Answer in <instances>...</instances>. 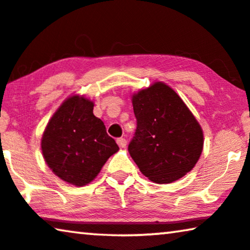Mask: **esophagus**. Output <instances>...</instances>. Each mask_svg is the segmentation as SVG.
<instances>
[{
	"instance_id": "34e87169",
	"label": "esophagus",
	"mask_w": 250,
	"mask_h": 250,
	"mask_svg": "<svg viewBox=\"0 0 250 250\" xmlns=\"http://www.w3.org/2000/svg\"><path fill=\"white\" fill-rule=\"evenodd\" d=\"M117 143H118V145H119V147H120V148H125V147L126 146V140L125 138H118Z\"/></svg>"
}]
</instances>
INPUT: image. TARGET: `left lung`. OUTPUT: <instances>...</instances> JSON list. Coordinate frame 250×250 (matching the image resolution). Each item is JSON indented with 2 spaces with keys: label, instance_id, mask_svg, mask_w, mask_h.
I'll list each match as a JSON object with an SVG mask.
<instances>
[{
  "label": "left lung",
  "instance_id": "left-lung-1",
  "mask_svg": "<svg viewBox=\"0 0 250 250\" xmlns=\"http://www.w3.org/2000/svg\"><path fill=\"white\" fill-rule=\"evenodd\" d=\"M137 128L128 146L142 173L170 184L192 170L203 150V130L187 105L163 83L132 96Z\"/></svg>",
  "mask_w": 250,
  "mask_h": 250
}]
</instances>
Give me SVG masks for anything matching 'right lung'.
I'll return each mask as SVG.
<instances>
[{
    "instance_id": "add662e5",
    "label": "right lung",
    "mask_w": 250,
    "mask_h": 250,
    "mask_svg": "<svg viewBox=\"0 0 250 250\" xmlns=\"http://www.w3.org/2000/svg\"><path fill=\"white\" fill-rule=\"evenodd\" d=\"M93 108V102L85 97H69L52 117L42 138V152L51 170L79 187L93 181L108 157L119 150Z\"/></svg>"
}]
</instances>
